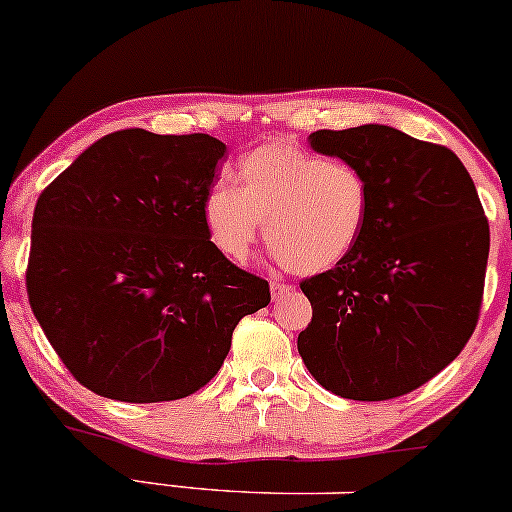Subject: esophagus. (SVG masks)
Masks as SVG:
<instances>
[{"label": "esophagus", "instance_id": "esophagus-1", "mask_svg": "<svg viewBox=\"0 0 512 512\" xmlns=\"http://www.w3.org/2000/svg\"><path fill=\"white\" fill-rule=\"evenodd\" d=\"M269 288H272V298L274 300H279L286 293L293 291V286H288V283H281V281H272V283H269Z\"/></svg>", "mask_w": 512, "mask_h": 512}]
</instances>
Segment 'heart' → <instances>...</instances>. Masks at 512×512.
Listing matches in <instances>:
<instances>
[{"label": "heart", "instance_id": "obj_1", "mask_svg": "<svg viewBox=\"0 0 512 512\" xmlns=\"http://www.w3.org/2000/svg\"><path fill=\"white\" fill-rule=\"evenodd\" d=\"M369 214V183L348 162H326L272 140L238 162L236 188L214 186L202 224L226 260L245 262L264 219V238L288 269L317 274L353 250Z\"/></svg>", "mask_w": 512, "mask_h": 512}]
</instances>
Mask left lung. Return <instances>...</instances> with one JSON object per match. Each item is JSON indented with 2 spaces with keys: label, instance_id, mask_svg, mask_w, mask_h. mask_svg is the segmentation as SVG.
<instances>
[{
  "label": "left lung",
  "instance_id": "1",
  "mask_svg": "<svg viewBox=\"0 0 512 512\" xmlns=\"http://www.w3.org/2000/svg\"><path fill=\"white\" fill-rule=\"evenodd\" d=\"M312 150L357 166L369 214L353 250L300 283L312 322L298 336L326 391L389 400L451 365L479 319L489 221L448 147L379 123L317 131Z\"/></svg>",
  "mask_w": 512,
  "mask_h": 512
}]
</instances>
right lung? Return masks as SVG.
I'll use <instances>...</instances> for the list:
<instances>
[{"label": "right lung", "instance_id": "1", "mask_svg": "<svg viewBox=\"0 0 512 512\" xmlns=\"http://www.w3.org/2000/svg\"><path fill=\"white\" fill-rule=\"evenodd\" d=\"M226 145L205 133L104 135L42 190L28 300L66 369L123 403L186 398L224 365L269 283L226 260L202 224Z\"/></svg>", "mask_w": 512, "mask_h": 512}]
</instances>
